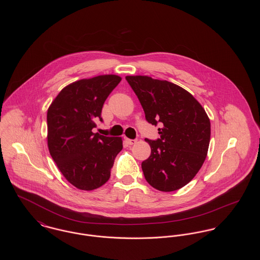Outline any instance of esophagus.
<instances>
[{
	"mask_svg": "<svg viewBox=\"0 0 260 260\" xmlns=\"http://www.w3.org/2000/svg\"><path fill=\"white\" fill-rule=\"evenodd\" d=\"M124 140L128 145H134V144H136V141H137L136 139H129V138H126V137H124Z\"/></svg>",
	"mask_w": 260,
	"mask_h": 260,
	"instance_id": "34e87169",
	"label": "esophagus"
}]
</instances>
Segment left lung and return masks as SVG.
I'll use <instances>...</instances> for the list:
<instances>
[{
    "mask_svg": "<svg viewBox=\"0 0 260 260\" xmlns=\"http://www.w3.org/2000/svg\"><path fill=\"white\" fill-rule=\"evenodd\" d=\"M146 121L159 127L160 138H146L151 155L141 168L150 185L172 192L188 184L206 160L210 122L205 109L184 88L148 76H126Z\"/></svg>",
    "mask_w": 260,
    "mask_h": 260,
    "instance_id": "8db88e82",
    "label": "left lung"
}]
</instances>
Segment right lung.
I'll return each instance as SVG.
<instances>
[{"mask_svg": "<svg viewBox=\"0 0 260 260\" xmlns=\"http://www.w3.org/2000/svg\"><path fill=\"white\" fill-rule=\"evenodd\" d=\"M116 75H101L64 87L48 110V146L64 177L75 187L90 191L110 178L121 137L93 134L105 100L121 82Z\"/></svg>", "mask_w": 260, "mask_h": 260, "instance_id": "1", "label": "right lung"}]
</instances>
